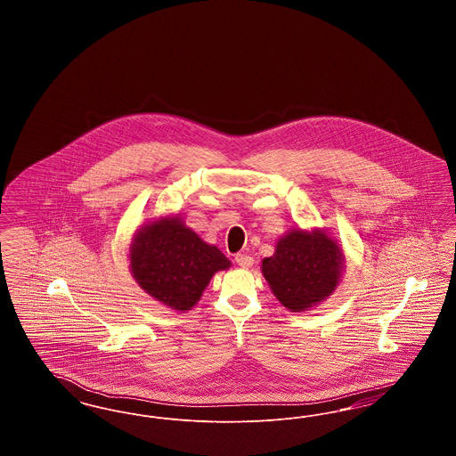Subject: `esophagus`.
I'll use <instances>...</instances> for the list:
<instances>
[{"label": "esophagus", "mask_w": 456, "mask_h": 456, "mask_svg": "<svg viewBox=\"0 0 456 456\" xmlns=\"http://www.w3.org/2000/svg\"><path fill=\"white\" fill-rule=\"evenodd\" d=\"M253 261L255 260H253L249 255H242V253L236 255V263H238L239 266H242V268L253 266Z\"/></svg>", "instance_id": "esophagus-1"}]
</instances>
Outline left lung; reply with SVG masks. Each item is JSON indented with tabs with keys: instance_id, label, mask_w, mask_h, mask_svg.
I'll use <instances>...</instances> for the list:
<instances>
[{
	"instance_id": "left-lung-1",
	"label": "left lung",
	"mask_w": 456,
	"mask_h": 456,
	"mask_svg": "<svg viewBox=\"0 0 456 456\" xmlns=\"http://www.w3.org/2000/svg\"><path fill=\"white\" fill-rule=\"evenodd\" d=\"M344 256L325 232L292 231L279 240L261 270L275 297L290 311L322 303L340 281Z\"/></svg>"
}]
</instances>
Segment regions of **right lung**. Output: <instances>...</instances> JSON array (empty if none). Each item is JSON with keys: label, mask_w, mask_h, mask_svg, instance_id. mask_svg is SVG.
<instances>
[{"label": "right lung", "mask_w": 456, "mask_h": 456, "mask_svg": "<svg viewBox=\"0 0 456 456\" xmlns=\"http://www.w3.org/2000/svg\"><path fill=\"white\" fill-rule=\"evenodd\" d=\"M131 273L140 287L177 311L191 309L218 270L231 266L177 218L145 225L131 244Z\"/></svg>", "instance_id": "right-lung-1"}]
</instances>
